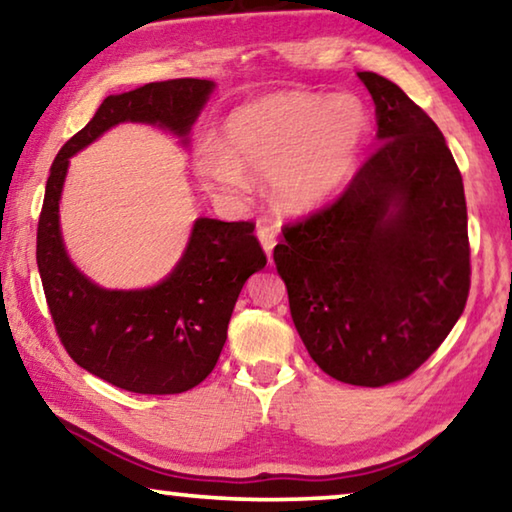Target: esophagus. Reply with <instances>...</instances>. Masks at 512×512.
I'll list each match as a JSON object with an SVG mask.
<instances>
[{
  "instance_id": "obj_1",
  "label": "esophagus",
  "mask_w": 512,
  "mask_h": 512,
  "mask_svg": "<svg viewBox=\"0 0 512 512\" xmlns=\"http://www.w3.org/2000/svg\"><path fill=\"white\" fill-rule=\"evenodd\" d=\"M257 239H259V243H262V248H264V253H266V257H269V262H271V255H273V248H276V230H273V227H266V225H259L257 227Z\"/></svg>"
}]
</instances>
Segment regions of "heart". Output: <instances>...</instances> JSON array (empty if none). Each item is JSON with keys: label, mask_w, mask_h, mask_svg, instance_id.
<instances>
[{"label": "heart", "mask_w": 512, "mask_h": 512, "mask_svg": "<svg viewBox=\"0 0 512 512\" xmlns=\"http://www.w3.org/2000/svg\"><path fill=\"white\" fill-rule=\"evenodd\" d=\"M370 133V117L354 96L273 94L241 105L225 121V147L195 149L197 177L220 193H239L248 172L273 179L289 211L329 202L354 177Z\"/></svg>", "instance_id": "heart-1"}]
</instances>
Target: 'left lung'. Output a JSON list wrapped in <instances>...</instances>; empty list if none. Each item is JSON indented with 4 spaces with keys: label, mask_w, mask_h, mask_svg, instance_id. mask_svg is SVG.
Wrapping results in <instances>:
<instances>
[{
    "label": "left lung",
    "mask_w": 512,
    "mask_h": 512,
    "mask_svg": "<svg viewBox=\"0 0 512 512\" xmlns=\"http://www.w3.org/2000/svg\"><path fill=\"white\" fill-rule=\"evenodd\" d=\"M379 149L338 202L287 225L273 262L308 354L352 386H386L430 358L469 296L462 174L437 124L361 71Z\"/></svg>",
    "instance_id": "left-lung-1"
}]
</instances>
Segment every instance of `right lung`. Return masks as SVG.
Wrapping results in <instances>:
<instances>
[{"label":"right lung","mask_w":512,"mask_h":512,"mask_svg":"<svg viewBox=\"0 0 512 512\" xmlns=\"http://www.w3.org/2000/svg\"><path fill=\"white\" fill-rule=\"evenodd\" d=\"M216 82L181 78L108 96L94 119L59 149L38 218L36 264L68 356L108 384L142 395L183 393L216 368L234 303L266 266L253 223L197 218L177 266L154 287L105 289L66 253L59 200L71 158L112 126L135 121L174 133L181 144Z\"/></svg>","instance_id":"add662e5"}]
</instances>
